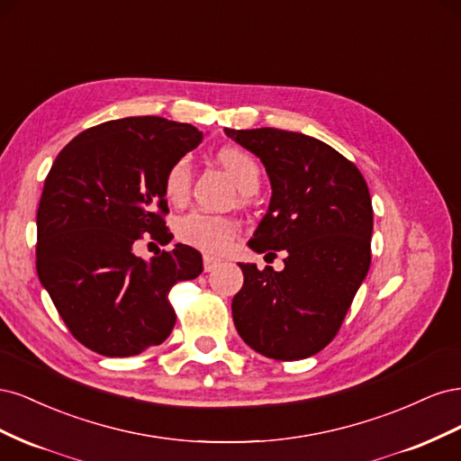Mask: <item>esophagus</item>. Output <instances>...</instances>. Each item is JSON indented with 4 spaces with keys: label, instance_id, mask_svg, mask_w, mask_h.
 Here are the masks:
<instances>
[{
    "label": "esophagus",
    "instance_id": "obj_1",
    "mask_svg": "<svg viewBox=\"0 0 461 461\" xmlns=\"http://www.w3.org/2000/svg\"><path fill=\"white\" fill-rule=\"evenodd\" d=\"M221 265V259H215V258H209V256H205L203 258V269H205V273H209V271H213V269H217Z\"/></svg>",
    "mask_w": 461,
    "mask_h": 461
}]
</instances>
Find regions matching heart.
<instances>
[{"label":"heart","instance_id":"heart-1","mask_svg":"<svg viewBox=\"0 0 461 461\" xmlns=\"http://www.w3.org/2000/svg\"><path fill=\"white\" fill-rule=\"evenodd\" d=\"M219 163L232 175L234 183L242 190L259 185V167L256 159L240 148H222L217 153ZM192 185V167L188 159H176L165 173V196L173 203H183L188 198ZM180 240L202 249L205 254L219 256L229 248L230 240L239 234V225L229 217L212 215L203 212H190L176 222Z\"/></svg>","mask_w":461,"mask_h":461}]
</instances>
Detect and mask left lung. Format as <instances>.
I'll return each instance as SVG.
<instances>
[{
  "label": "left lung",
  "mask_w": 461,
  "mask_h": 461,
  "mask_svg": "<svg viewBox=\"0 0 461 461\" xmlns=\"http://www.w3.org/2000/svg\"><path fill=\"white\" fill-rule=\"evenodd\" d=\"M225 134L258 156L271 202L248 246L285 252V269L239 263L232 298L242 340L273 359L310 357L334 339L371 265L373 205L357 167L329 144L278 129Z\"/></svg>",
  "instance_id": "obj_1"
}]
</instances>
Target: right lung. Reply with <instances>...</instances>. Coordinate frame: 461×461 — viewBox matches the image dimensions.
Returning <instances> with one entry per match:
<instances>
[{
    "mask_svg": "<svg viewBox=\"0 0 461 461\" xmlns=\"http://www.w3.org/2000/svg\"><path fill=\"white\" fill-rule=\"evenodd\" d=\"M203 132L163 117H124L80 132L55 158L36 215L40 283L73 337L90 350L136 356L175 327L169 292L202 271L186 244L149 261L142 234L169 242L163 180Z\"/></svg>",
    "mask_w": 461,
    "mask_h": 461,
    "instance_id": "obj_1",
    "label": "right lung"
}]
</instances>
